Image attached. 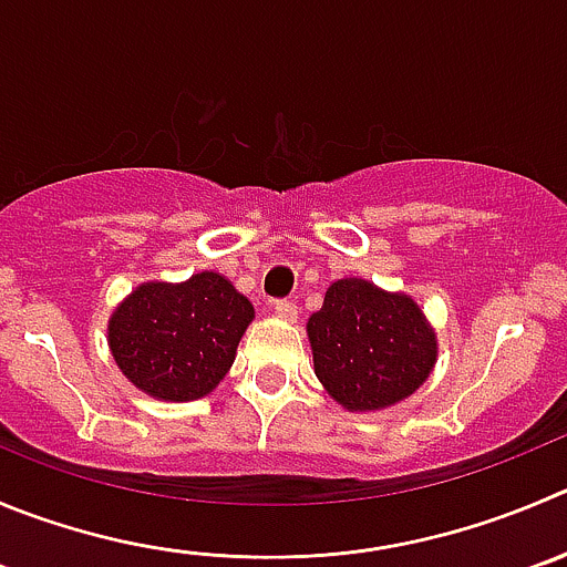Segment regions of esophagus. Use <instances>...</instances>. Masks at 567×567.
Returning <instances> with one entry per match:
<instances>
[{
  "label": "esophagus",
  "mask_w": 567,
  "mask_h": 567,
  "mask_svg": "<svg viewBox=\"0 0 567 567\" xmlns=\"http://www.w3.org/2000/svg\"><path fill=\"white\" fill-rule=\"evenodd\" d=\"M272 311L280 317V320H289V322H292L295 317H298V306L289 303V300H275Z\"/></svg>",
  "instance_id": "obj_1"
}]
</instances>
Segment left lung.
Listing matches in <instances>:
<instances>
[{"instance_id":"8db88e82","label":"left lung","mask_w":567,"mask_h":567,"mask_svg":"<svg viewBox=\"0 0 567 567\" xmlns=\"http://www.w3.org/2000/svg\"><path fill=\"white\" fill-rule=\"evenodd\" d=\"M315 375L348 412L406 401L436 364V333L412 295L364 278H339L306 322Z\"/></svg>"}]
</instances>
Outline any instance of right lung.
Segmentation results:
<instances>
[{
    "mask_svg": "<svg viewBox=\"0 0 567 567\" xmlns=\"http://www.w3.org/2000/svg\"><path fill=\"white\" fill-rule=\"evenodd\" d=\"M256 317L225 275L144 280L107 317V348L118 373L155 401H197L228 375Z\"/></svg>",
    "mask_w": 567,
    "mask_h": 567,
    "instance_id": "obj_1",
    "label": "right lung"
}]
</instances>
